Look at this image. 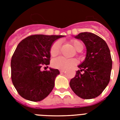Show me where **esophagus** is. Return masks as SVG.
<instances>
[{
	"mask_svg": "<svg viewBox=\"0 0 120 120\" xmlns=\"http://www.w3.org/2000/svg\"><path fill=\"white\" fill-rule=\"evenodd\" d=\"M59 71H60V73H64V71H65V70H60Z\"/></svg>",
	"mask_w": 120,
	"mask_h": 120,
	"instance_id": "34e87169",
	"label": "esophagus"
}]
</instances>
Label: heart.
Returning <instances> with one entry per match:
<instances>
[{
    "instance_id": "heart-1",
    "label": "heart",
    "mask_w": 120,
    "mask_h": 120,
    "mask_svg": "<svg viewBox=\"0 0 120 120\" xmlns=\"http://www.w3.org/2000/svg\"><path fill=\"white\" fill-rule=\"evenodd\" d=\"M71 44L74 49L78 52H81L83 49V44L79 40H72ZM60 52V42L56 41L53 43L50 49V53L52 56L58 55ZM77 64V60L75 59H67L64 57H58L54 58L52 62V66L53 68L60 70H65L66 68L75 65Z\"/></svg>"
}]
</instances>
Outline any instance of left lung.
I'll list each match as a JSON object with an SVG mask.
<instances>
[{
    "instance_id": "1",
    "label": "left lung",
    "mask_w": 120,
    "mask_h": 120,
    "mask_svg": "<svg viewBox=\"0 0 120 120\" xmlns=\"http://www.w3.org/2000/svg\"><path fill=\"white\" fill-rule=\"evenodd\" d=\"M75 38L83 41L86 55L85 61L78 66L80 70L70 80V86L80 98H95L102 93L110 82L112 68L110 49L103 39L92 33H80Z\"/></svg>"
}]
</instances>
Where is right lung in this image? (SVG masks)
I'll list each match as a JSON object with an SVG mask.
<instances>
[{
	"label": "right lung",
	"mask_w": 120,
	"mask_h": 120,
	"mask_svg": "<svg viewBox=\"0 0 120 120\" xmlns=\"http://www.w3.org/2000/svg\"><path fill=\"white\" fill-rule=\"evenodd\" d=\"M63 35H32L22 40L11 60V79L16 90L23 98L39 101L48 96L60 73L57 69L40 70L50 64V49L55 40Z\"/></svg>",
	"instance_id": "1"
}]
</instances>
